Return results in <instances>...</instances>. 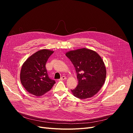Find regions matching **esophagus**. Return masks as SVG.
Returning a JSON list of instances; mask_svg holds the SVG:
<instances>
[{
  "mask_svg": "<svg viewBox=\"0 0 133 133\" xmlns=\"http://www.w3.org/2000/svg\"><path fill=\"white\" fill-rule=\"evenodd\" d=\"M66 79V78L65 77V76H62V77L60 78V79L59 80H65Z\"/></svg>",
  "mask_w": 133,
  "mask_h": 133,
  "instance_id": "esophagus-1",
  "label": "esophagus"
}]
</instances>
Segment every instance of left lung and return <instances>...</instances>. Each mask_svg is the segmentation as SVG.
Instances as JSON below:
<instances>
[{
  "label": "left lung",
  "mask_w": 133,
  "mask_h": 133,
  "mask_svg": "<svg viewBox=\"0 0 133 133\" xmlns=\"http://www.w3.org/2000/svg\"><path fill=\"white\" fill-rule=\"evenodd\" d=\"M65 55L74 65L78 85L71 90L75 97L85 99L92 97L105 83L107 70L101 57L96 51L84 48L66 52Z\"/></svg>",
  "instance_id": "8db88e82"
}]
</instances>
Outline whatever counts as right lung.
Masks as SVG:
<instances>
[{
	"mask_svg": "<svg viewBox=\"0 0 133 133\" xmlns=\"http://www.w3.org/2000/svg\"><path fill=\"white\" fill-rule=\"evenodd\" d=\"M54 51L42 49L32 54L23 63L20 79L22 85L30 94L41 96L49 91L55 83L48 75L45 64Z\"/></svg>",
	"mask_w": 133,
	"mask_h": 133,
	"instance_id": "1",
	"label": "right lung"
}]
</instances>
